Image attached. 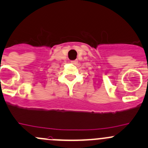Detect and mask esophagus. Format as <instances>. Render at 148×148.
Instances as JSON below:
<instances>
[{"label":"esophagus","instance_id":"34e87169","mask_svg":"<svg viewBox=\"0 0 148 148\" xmlns=\"http://www.w3.org/2000/svg\"><path fill=\"white\" fill-rule=\"evenodd\" d=\"M71 63H72V64H77L78 63V60H71Z\"/></svg>","mask_w":148,"mask_h":148}]
</instances>
